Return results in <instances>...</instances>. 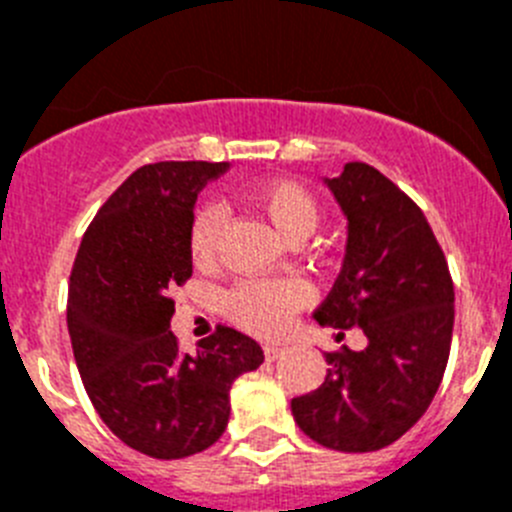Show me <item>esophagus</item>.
<instances>
[{
  "label": "esophagus",
  "instance_id": "1",
  "mask_svg": "<svg viewBox=\"0 0 512 512\" xmlns=\"http://www.w3.org/2000/svg\"><path fill=\"white\" fill-rule=\"evenodd\" d=\"M282 354H284V346H279V343H264V356L269 361H277Z\"/></svg>",
  "mask_w": 512,
  "mask_h": 512
}]
</instances>
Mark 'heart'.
<instances>
[{
    "label": "heart",
    "mask_w": 512,
    "mask_h": 512,
    "mask_svg": "<svg viewBox=\"0 0 512 512\" xmlns=\"http://www.w3.org/2000/svg\"><path fill=\"white\" fill-rule=\"evenodd\" d=\"M248 202L264 215L287 243H302L320 220L315 194L289 179L259 184L251 189ZM225 228V215L217 205H202L194 212L189 228V253L194 264H212L217 243ZM312 289L300 279L274 282H243L225 295V315L256 336H277L289 325L292 315L310 302Z\"/></svg>",
    "instance_id": "1"
}]
</instances>
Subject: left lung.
<instances>
[{"mask_svg":"<svg viewBox=\"0 0 512 512\" xmlns=\"http://www.w3.org/2000/svg\"><path fill=\"white\" fill-rule=\"evenodd\" d=\"M323 184L348 235L341 274L315 320L361 328L366 348L325 354V382L295 397L292 415L325 449L364 454L408 433L438 392L451 351L454 284L420 207L374 166L351 161Z\"/></svg>","mask_w":512,"mask_h":512,"instance_id":"1","label":"left lung"}]
</instances>
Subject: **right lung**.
<instances>
[{"label": "right lung", "instance_id": "add662e5", "mask_svg": "<svg viewBox=\"0 0 512 512\" xmlns=\"http://www.w3.org/2000/svg\"><path fill=\"white\" fill-rule=\"evenodd\" d=\"M228 161L140 166L99 207L69 284V336L81 382L104 425L153 459L210 449L230 418V387L259 369L253 338L217 325L182 354L169 289L192 277L194 202Z\"/></svg>", "mask_w": 512, "mask_h": 512}]
</instances>
